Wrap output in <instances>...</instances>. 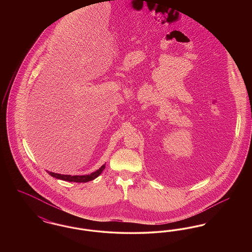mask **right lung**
<instances>
[{"label": "right lung", "instance_id": "obj_1", "mask_svg": "<svg viewBox=\"0 0 252 252\" xmlns=\"http://www.w3.org/2000/svg\"><path fill=\"white\" fill-rule=\"evenodd\" d=\"M106 167V164L102 165L97 171L90 174V175H84V176H71V175H61V174H57L53 172H48L49 175L52 176L53 178H56L58 180H65V181H70V182H88L91 180H94L96 179L103 170Z\"/></svg>", "mask_w": 252, "mask_h": 252}]
</instances>
